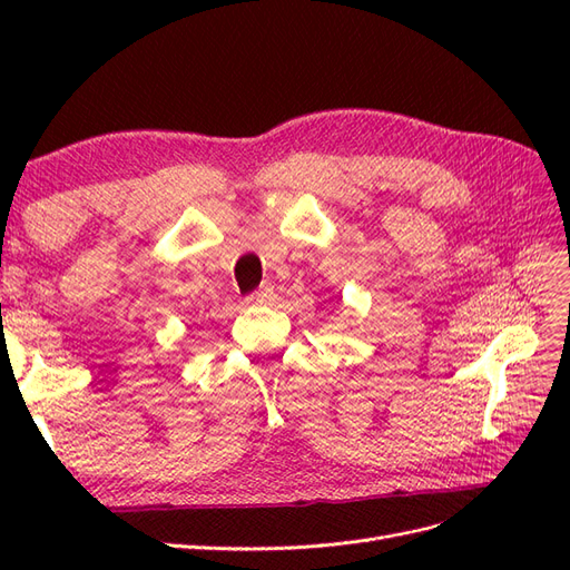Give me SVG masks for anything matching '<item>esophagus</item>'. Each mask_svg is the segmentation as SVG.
Wrapping results in <instances>:
<instances>
[{"label": "esophagus", "mask_w": 570, "mask_h": 570, "mask_svg": "<svg viewBox=\"0 0 570 570\" xmlns=\"http://www.w3.org/2000/svg\"><path fill=\"white\" fill-rule=\"evenodd\" d=\"M271 297H273V287L271 285H262V287L252 292V295L247 297V302L249 304H266Z\"/></svg>", "instance_id": "1"}]
</instances>
